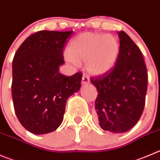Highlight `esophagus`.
<instances>
[{
	"label": "esophagus",
	"mask_w": 160,
	"mask_h": 160,
	"mask_svg": "<svg viewBox=\"0 0 160 160\" xmlns=\"http://www.w3.org/2000/svg\"><path fill=\"white\" fill-rule=\"evenodd\" d=\"M90 83V80L88 79V77L87 76L83 75V77H82V84L85 85V84H88Z\"/></svg>",
	"instance_id": "1"
}]
</instances>
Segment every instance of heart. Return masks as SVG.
I'll use <instances>...</instances> for the list:
<instances>
[{
  "instance_id": "b5f03b06",
  "label": "heart",
  "mask_w": 160,
  "mask_h": 160,
  "mask_svg": "<svg viewBox=\"0 0 160 160\" xmlns=\"http://www.w3.org/2000/svg\"><path fill=\"white\" fill-rule=\"evenodd\" d=\"M66 59L73 65L85 62V69L94 77L105 75L116 66L120 44L116 37L96 32H83L69 44Z\"/></svg>"
}]
</instances>
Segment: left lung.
Masks as SVG:
<instances>
[{
	"instance_id": "obj_1",
	"label": "left lung",
	"mask_w": 160,
	"mask_h": 160,
	"mask_svg": "<svg viewBox=\"0 0 160 160\" xmlns=\"http://www.w3.org/2000/svg\"><path fill=\"white\" fill-rule=\"evenodd\" d=\"M120 53L116 66L104 77L91 79L98 92L95 110L101 128L124 133L137 123L143 112L148 76L143 56L124 32H118Z\"/></svg>"
}]
</instances>
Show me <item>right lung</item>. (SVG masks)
Returning <instances> with one entry per match:
<instances>
[{"label":"right lung","instance_id":"obj_1","mask_svg":"<svg viewBox=\"0 0 160 160\" xmlns=\"http://www.w3.org/2000/svg\"><path fill=\"white\" fill-rule=\"evenodd\" d=\"M72 31L41 30L28 37L12 62V95L15 114L29 132L44 134L62 123L68 98L81 87L82 73L59 72L62 51Z\"/></svg>","mask_w":160,"mask_h":160}]
</instances>
